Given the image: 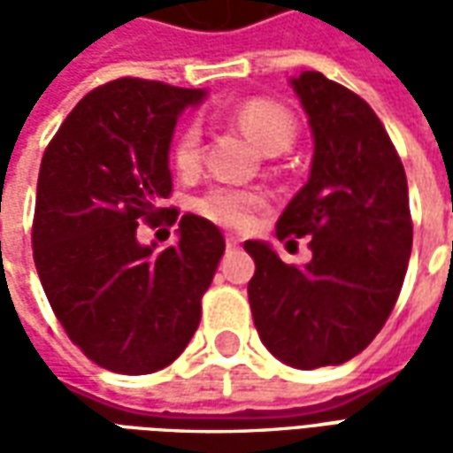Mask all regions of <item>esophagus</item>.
I'll use <instances>...</instances> for the list:
<instances>
[{
    "instance_id": "34e87169",
    "label": "esophagus",
    "mask_w": 453,
    "mask_h": 453,
    "mask_svg": "<svg viewBox=\"0 0 453 453\" xmlns=\"http://www.w3.org/2000/svg\"><path fill=\"white\" fill-rule=\"evenodd\" d=\"M237 245H240V242H237L235 237H226V247H227V250H235Z\"/></svg>"
}]
</instances>
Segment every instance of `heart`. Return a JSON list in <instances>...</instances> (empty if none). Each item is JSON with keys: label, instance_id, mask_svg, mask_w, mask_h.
<instances>
[{"label": "heart", "instance_id": "obj_1", "mask_svg": "<svg viewBox=\"0 0 453 453\" xmlns=\"http://www.w3.org/2000/svg\"><path fill=\"white\" fill-rule=\"evenodd\" d=\"M235 123L255 140L262 152L279 155L294 145L296 119L284 104L272 99H250L235 111ZM203 159V130L198 123H188L174 142V165L184 174H194ZM265 206V194L259 188L211 187L196 201L198 216L227 230H245L252 226L255 213Z\"/></svg>", "mask_w": 453, "mask_h": 453}]
</instances>
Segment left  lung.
Instances as JSON below:
<instances>
[{
  "instance_id": "1",
  "label": "left lung",
  "mask_w": 453,
  "mask_h": 453,
  "mask_svg": "<svg viewBox=\"0 0 453 453\" xmlns=\"http://www.w3.org/2000/svg\"><path fill=\"white\" fill-rule=\"evenodd\" d=\"M313 130L311 177L276 223V237H311L313 259L286 265L247 240V284L259 340L296 369L337 366L371 344L398 301L412 250L408 179L379 116L359 94L301 73L291 80Z\"/></svg>"
}]
</instances>
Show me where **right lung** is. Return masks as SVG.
Listing matches in <instances>:
<instances>
[{"label": "right lung", "mask_w": 453, "mask_h": 453, "mask_svg": "<svg viewBox=\"0 0 453 453\" xmlns=\"http://www.w3.org/2000/svg\"><path fill=\"white\" fill-rule=\"evenodd\" d=\"M206 94L120 77L63 120L41 159L34 259L67 337L104 369L152 373L184 351L226 252L211 220L159 208L172 194L169 142L179 113ZM145 219L180 223L162 253L140 246Z\"/></svg>", "instance_id": "obj_1"}]
</instances>
